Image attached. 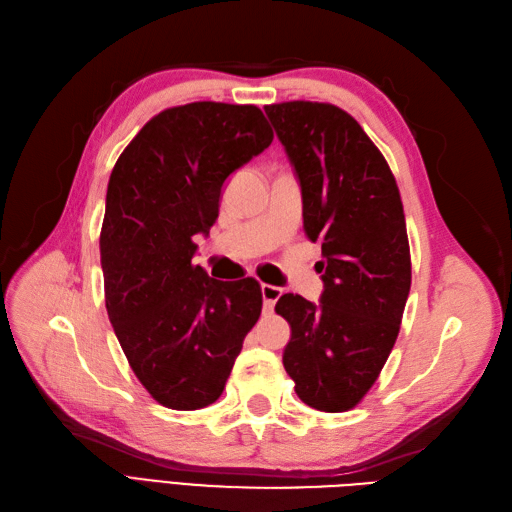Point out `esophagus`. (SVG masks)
<instances>
[{
    "label": "esophagus",
    "mask_w": 512,
    "mask_h": 512,
    "mask_svg": "<svg viewBox=\"0 0 512 512\" xmlns=\"http://www.w3.org/2000/svg\"><path fill=\"white\" fill-rule=\"evenodd\" d=\"M260 290H262V301H265V309L267 312H273L277 299L282 297V288L271 286V284H262Z\"/></svg>",
    "instance_id": "obj_1"
}]
</instances>
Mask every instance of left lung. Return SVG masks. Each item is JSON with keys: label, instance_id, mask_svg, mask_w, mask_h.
<instances>
[{"label": "left lung", "instance_id": "1", "mask_svg": "<svg viewBox=\"0 0 512 512\" xmlns=\"http://www.w3.org/2000/svg\"><path fill=\"white\" fill-rule=\"evenodd\" d=\"M303 196V228L322 243L320 303L284 294L290 324L284 367L303 404L346 412L389 359L408 301L406 215L380 149L342 108L324 102L265 106Z\"/></svg>", "mask_w": 512, "mask_h": 512}]
</instances>
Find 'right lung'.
Returning <instances> with one entry per match:
<instances>
[{
    "label": "right lung",
    "mask_w": 512,
    "mask_h": 512,
    "mask_svg": "<svg viewBox=\"0 0 512 512\" xmlns=\"http://www.w3.org/2000/svg\"><path fill=\"white\" fill-rule=\"evenodd\" d=\"M273 141L254 104L192 102L149 119L119 156L100 232L104 301L141 384L170 410L224 391L262 309L252 277L218 282L194 265V235L220 213L228 175Z\"/></svg>",
    "instance_id": "add662e5"
}]
</instances>
